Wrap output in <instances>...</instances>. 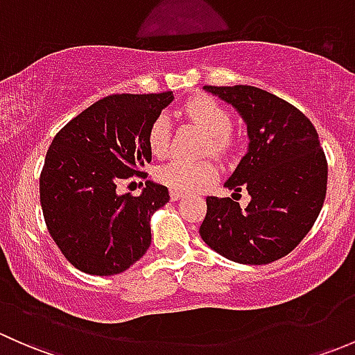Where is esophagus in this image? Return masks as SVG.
Returning <instances> with one entry per match:
<instances>
[{"mask_svg":"<svg viewBox=\"0 0 355 355\" xmlns=\"http://www.w3.org/2000/svg\"><path fill=\"white\" fill-rule=\"evenodd\" d=\"M170 198H171V200H178V199L184 198V194H182V192H175V191H171V192H170Z\"/></svg>","mask_w":355,"mask_h":355,"instance_id":"esophagus-1","label":"esophagus"}]
</instances>
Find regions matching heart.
<instances>
[{
	"instance_id": "heart-1",
	"label": "heart",
	"mask_w": 355,
	"mask_h": 355,
	"mask_svg": "<svg viewBox=\"0 0 355 355\" xmlns=\"http://www.w3.org/2000/svg\"><path fill=\"white\" fill-rule=\"evenodd\" d=\"M182 114L199 125L206 134H209V146L213 153L221 155L227 151L230 142L232 116L228 111L207 96L192 98L182 106ZM149 149L155 156H164L170 144V120L159 114L153 120L148 132ZM214 177V166L209 161L173 159L157 170V180L168 189L182 194L198 192L204 185L209 184Z\"/></svg>"
}]
</instances>
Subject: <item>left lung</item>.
I'll use <instances>...</instances> for the list:
<instances>
[{"label": "left lung", "instance_id": "obj_1", "mask_svg": "<svg viewBox=\"0 0 355 355\" xmlns=\"http://www.w3.org/2000/svg\"><path fill=\"white\" fill-rule=\"evenodd\" d=\"M241 113L249 149L225 187L245 189L250 202L207 196L202 241L227 259L268 264L287 256L313 228L327 196L328 163L309 118L252 85H204Z\"/></svg>", "mask_w": 355, "mask_h": 355}]
</instances>
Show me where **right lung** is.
<instances>
[{"label": "right lung", "instance_id": "add662e5", "mask_svg": "<svg viewBox=\"0 0 355 355\" xmlns=\"http://www.w3.org/2000/svg\"><path fill=\"white\" fill-rule=\"evenodd\" d=\"M171 101V91L106 96L53 139L39 178L41 207L49 235L77 270L121 273L151 245L149 221L170 192L146 182L141 196H120L116 185L148 178L149 127Z\"/></svg>", "mask_w": 355, "mask_h": 355}]
</instances>
